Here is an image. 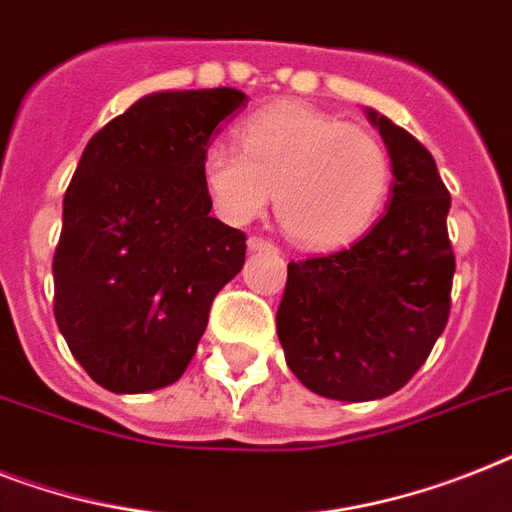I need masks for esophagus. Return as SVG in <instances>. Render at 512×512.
Segmentation results:
<instances>
[{
	"label": "esophagus",
	"mask_w": 512,
	"mask_h": 512,
	"mask_svg": "<svg viewBox=\"0 0 512 512\" xmlns=\"http://www.w3.org/2000/svg\"><path fill=\"white\" fill-rule=\"evenodd\" d=\"M247 247L252 249V252H257V249H276V244L268 242V239H263V236H249Z\"/></svg>",
	"instance_id": "1"
}]
</instances>
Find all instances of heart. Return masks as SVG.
<instances>
[{"instance_id": "obj_1", "label": "heart", "mask_w": 512, "mask_h": 512, "mask_svg": "<svg viewBox=\"0 0 512 512\" xmlns=\"http://www.w3.org/2000/svg\"><path fill=\"white\" fill-rule=\"evenodd\" d=\"M242 147L210 141L202 155L207 194L228 223H249L276 191L278 226L302 247L360 236L392 189V157L363 126L297 102L255 112Z\"/></svg>"}]
</instances>
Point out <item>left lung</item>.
Wrapping results in <instances>:
<instances>
[{"mask_svg":"<svg viewBox=\"0 0 512 512\" xmlns=\"http://www.w3.org/2000/svg\"><path fill=\"white\" fill-rule=\"evenodd\" d=\"M392 157V205L350 247L292 260L276 313L286 365L310 392L381 400L415 376L447 326L450 191L431 152L368 110Z\"/></svg>","mask_w":512,"mask_h":512,"instance_id":"8db88e82","label":"left lung"}]
</instances>
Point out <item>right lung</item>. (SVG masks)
I'll list each match as a JSON object with an SVG mask.
<instances>
[{"mask_svg":"<svg viewBox=\"0 0 512 512\" xmlns=\"http://www.w3.org/2000/svg\"><path fill=\"white\" fill-rule=\"evenodd\" d=\"M244 99L226 86L149 94L83 149L62 199L54 321L110 392L178 381L242 270L247 236L210 215L202 155Z\"/></svg>","mask_w":512,"mask_h":512,"instance_id":"1","label":"right lung"}]
</instances>
